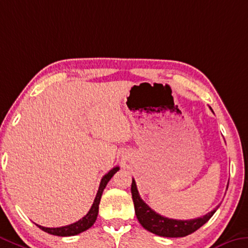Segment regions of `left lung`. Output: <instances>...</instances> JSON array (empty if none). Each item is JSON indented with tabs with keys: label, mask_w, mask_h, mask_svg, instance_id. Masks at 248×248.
<instances>
[{
	"label": "left lung",
	"mask_w": 248,
	"mask_h": 248,
	"mask_svg": "<svg viewBox=\"0 0 248 248\" xmlns=\"http://www.w3.org/2000/svg\"><path fill=\"white\" fill-rule=\"evenodd\" d=\"M131 194L139 223L143 229L163 237H184L188 234H192L209 221L219 206L217 205L213 211L202 217L193 219H173L158 214L143 202L139 195L136 181L133 179L131 183Z\"/></svg>",
	"instance_id": "left-lung-1"
}]
</instances>
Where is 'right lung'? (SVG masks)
<instances>
[{
  "label": "right lung",
  "mask_w": 248,
  "mask_h": 248,
  "mask_svg": "<svg viewBox=\"0 0 248 248\" xmlns=\"http://www.w3.org/2000/svg\"><path fill=\"white\" fill-rule=\"evenodd\" d=\"M119 170V167H116L110 170L107 174H105L103 176V179L100 181L99 184V188H98L97 195L95 198V201H93L92 207L87 214H86L84 217L80 218L79 221L75 222L73 224H69V225L66 226H62V227H44L41 225H37V227H39L42 231L46 232V233L52 234V235H56V236H74V235H77L84 232L86 230L90 229L93 225V223L96 222L97 219V215H98V210H99V203H100V199L101 195H103V192L105 190L106 186L109 182V180L112 178L113 174Z\"/></svg>",
  "instance_id": "1"
}]
</instances>
